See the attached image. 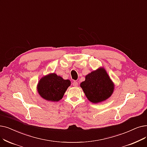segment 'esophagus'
I'll list each match as a JSON object with an SVG mask.
<instances>
[{
    "instance_id": "obj_1",
    "label": "esophagus",
    "mask_w": 147,
    "mask_h": 147,
    "mask_svg": "<svg viewBox=\"0 0 147 147\" xmlns=\"http://www.w3.org/2000/svg\"><path fill=\"white\" fill-rule=\"evenodd\" d=\"M73 85L74 86H78V83L76 82V81H74L73 82Z\"/></svg>"
}]
</instances>
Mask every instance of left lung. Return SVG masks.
Segmentation results:
<instances>
[{
    "label": "left lung",
    "instance_id": "1",
    "mask_svg": "<svg viewBox=\"0 0 147 147\" xmlns=\"http://www.w3.org/2000/svg\"><path fill=\"white\" fill-rule=\"evenodd\" d=\"M87 98L93 103H98L109 98L114 89V84L103 68H99L85 76L80 84Z\"/></svg>",
    "mask_w": 147,
    "mask_h": 147
}]
</instances>
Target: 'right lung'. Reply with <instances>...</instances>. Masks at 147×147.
Segmentation results:
<instances>
[{"instance_id":"1","label":"right lung","mask_w":147,"mask_h":147,"mask_svg":"<svg viewBox=\"0 0 147 147\" xmlns=\"http://www.w3.org/2000/svg\"><path fill=\"white\" fill-rule=\"evenodd\" d=\"M70 85L69 80H64L55 73H51L40 79L37 85V91L44 99L58 101L62 98Z\"/></svg>"}]
</instances>
